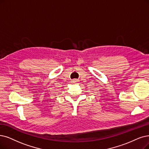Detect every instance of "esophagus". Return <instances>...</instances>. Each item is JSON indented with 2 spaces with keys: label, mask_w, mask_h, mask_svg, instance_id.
I'll return each mask as SVG.
<instances>
[{
  "label": "esophagus",
  "mask_w": 149,
  "mask_h": 149,
  "mask_svg": "<svg viewBox=\"0 0 149 149\" xmlns=\"http://www.w3.org/2000/svg\"><path fill=\"white\" fill-rule=\"evenodd\" d=\"M76 81H77V80H76V79H73V80L72 81V82H76Z\"/></svg>",
  "instance_id": "1"
}]
</instances>
